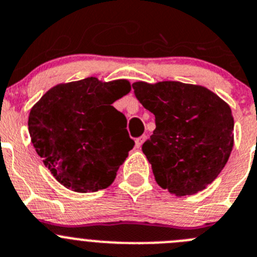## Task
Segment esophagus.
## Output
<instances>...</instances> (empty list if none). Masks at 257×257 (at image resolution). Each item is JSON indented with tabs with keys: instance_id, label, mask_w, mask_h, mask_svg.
<instances>
[{
	"instance_id": "1",
	"label": "esophagus",
	"mask_w": 257,
	"mask_h": 257,
	"mask_svg": "<svg viewBox=\"0 0 257 257\" xmlns=\"http://www.w3.org/2000/svg\"><path fill=\"white\" fill-rule=\"evenodd\" d=\"M145 138H146L145 136H143V137H140V138H137V140H136V147H137V148L142 147L143 142H145Z\"/></svg>"
}]
</instances>
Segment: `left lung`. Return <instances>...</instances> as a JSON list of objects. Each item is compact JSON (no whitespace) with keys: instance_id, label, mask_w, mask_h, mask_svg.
Wrapping results in <instances>:
<instances>
[{"instance_id":"1","label":"left lung","mask_w":257,"mask_h":257,"mask_svg":"<svg viewBox=\"0 0 257 257\" xmlns=\"http://www.w3.org/2000/svg\"><path fill=\"white\" fill-rule=\"evenodd\" d=\"M133 88L156 117V129L142 146L156 183L176 196L204 190L233 148L229 105L204 86L177 81H137Z\"/></svg>"}]
</instances>
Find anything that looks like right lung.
<instances>
[{
	"label": "right lung",
	"mask_w": 257,
	"mask_h": 257,
	"mask_svg": "<svg viewBox=\"0 0 257 257\" xmlns=\"http://www.w3.org/2000/svg\"><path fill=\"white\" fill-rule=\"evenodd\" d=\"M131 90L128 80L87 77L53 86L31 107V143L64 188L92 193L111 185L134 146L112 102Z\"/></svg>",
	"instance_id": "obj_1"
}]
</instances>
